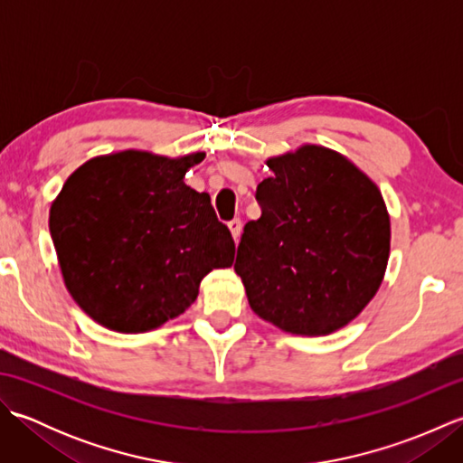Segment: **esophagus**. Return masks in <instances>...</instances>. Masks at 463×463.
<instances>
[{
	"label": "esophagus",
	"instance_id": "34e87169",
	"mask_svg": "<svg viewBox=\"0 0 463 463\" xmlns=\"http://www.w3.org/2000/svg\"><path fill=\"white\" fill-rule=\"evenodd\" d=\"M229 229H231V232H232V239L239 242L241 232H242V222H241V219H232V221L229 222Z\"/></svg>",
	"mask_w": 463,
	"mask_h": 463
}]
</instances>
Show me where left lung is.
Returning a JSON list of instances; mask_svg holds the SVG:
<instances>
[{
  "label": "left lung",
  "mask_w": 463,
  "mask_h": 463,
  "mask_svg": "<svg viewBox=\"0 0 463 463\" xmlns=\"http://www.w3.org/2000/svg\"><path fill=\"white\" fill-rule=\"evenodd\" d=\"M259 221L244 224L234 270L252 312L282 332L326 336L376 297L390 214L370 176L324 145L269 156Z\"/></svg>",
  "instance_id": "obj_1"
}]
</instances>
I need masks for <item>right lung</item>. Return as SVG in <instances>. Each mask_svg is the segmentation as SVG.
Wrapping results in <instances>:
<instances>
[{"label":"right lung","mask_w":463,"mask_h":463,"mask_svg":"<svg viewBox=\"0 0 463 463\" xmlns=\"http://www.w3.org/2000/svg\"><path fill=\"white\" fill-rule=\"evenodd\" d=\"M204 153L127 149L85 161L49 209L65 288L101 326L139 334L191 307L213 269L234 259L209 193L184 183Z\"/></svg>","instance_id":"obj_1"}]
</instances>
